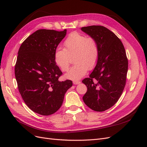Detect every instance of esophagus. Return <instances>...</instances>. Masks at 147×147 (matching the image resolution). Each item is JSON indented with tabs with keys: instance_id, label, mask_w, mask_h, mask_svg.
I'll return each mask as SVG.
<instances>
[{
	"instance_id": "obj_1",
	"label": "esophagus",
	"mask_w": 147,
	"mask_h": 147,
	"mask_svg": "<svg viewBox=\"0 0 147 147\" xmlns=\"http://www.w3.org/2000/svg\"><path fill=\"white\" fill-rule=\"evenodd\" d=\"M81 82H80V81H74L73 82V83L74 84H79V83H80Z\"/></svg>"
}]
</instances>
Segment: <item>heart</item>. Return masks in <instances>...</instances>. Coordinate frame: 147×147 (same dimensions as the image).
<instances>
[{
	"label": "heart",
	"instance_id": "heart-1",
	"mask_svg": "<svg viewBox=\"0 0 147 147\" xmlns=\"http://www.w3.org/2000/svg\"><path fill=\"white\" fill-rule=\"evenodd\" d=\"M64 45V48L56 50L55 61L63 72H66L71 63L70 57L74 56L75 64L66 74L67 78L78 80L86 74L88 69L94 68L99 56L98 44L94 38L74 32L67 37Z\"/></svg>",
	"mask_w": 147,
	"mask_h": 147
}]
</instances>
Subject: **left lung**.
<instances>
[{
    "label": "left lung",
    "mask_w": 147,
    "mask_h": 147,
    "mask_svg": "<svg viewBox=\"0 0 147 147\" xmlns=\"http://www.w3.org/2000/svg\"><path fill=\"white\" fill-rule=\"evenodd\" d=\"M98 44V61L90 77L83 80L87 91L83 100L88 107L104 112L117 103L126 85L128 60L120 39L102 26L83 27Z\"/></svg>",
    "instance_id": "1"
}]
</instances>
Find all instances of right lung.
<instances>
[{
    "label": "right lung",
    "instance_id": "right-lung-1",
    "mask_svg": "<svg viewBox=\"0 0 147 147\" xmlns=\"http://www.w3.org/2000/svg\"><path fill=\"white\" fill-rule=\"evenodd\" d=\"M66 32L37 30L22 43L18 53L15 67L18 88L25 104L40 115L57 112L72 86L70 80H59L63 72L55 61V52Z\"/></svg>",
    "mask_w": 147,
    "mask_h": 147
}]
</instances>
